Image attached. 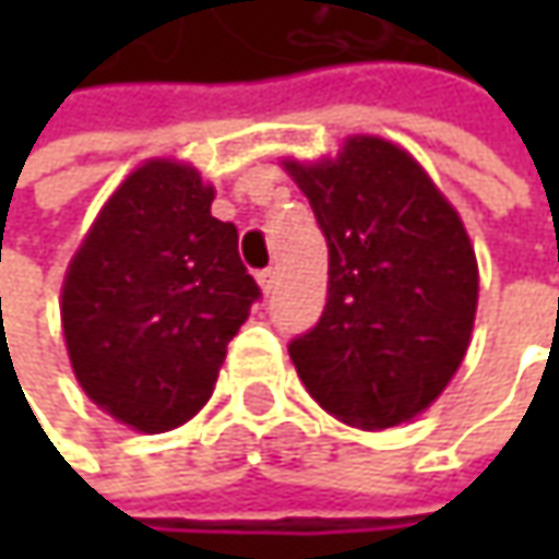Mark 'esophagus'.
Here are the masks:
<instances>
[{
	"label": "esophagus",
	"mask_w": 559,
	"mask_h": 559,
	"mask_svg": "<svg viewBox=\"0 0 559 559\" xmlns=\"http://www.w3.org/2000/svg\"><path fill=\"white\" fill-rule=\"evenodd\" d=\"M258 283H261V289L273 292V286H276V267H264L261 273H258Z\"/></svg>",
	"instance_id": "1"
}]
</instances>
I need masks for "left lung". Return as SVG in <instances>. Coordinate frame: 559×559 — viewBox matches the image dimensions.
Masks as SVG:
<instances>
[{"label": "left lung", "mask_w": 559, "mask_h": 559, "mask_svg": "<svg viewBox=\"0 0 559 559\" xmlns=\"http://www.w3.org/2000/svg\"><path fill=\"white\" fill-rule=\"evenodd\" d=\"M286 170L330 248L326 308L289 342L305 389L360 429L417 417L457 373L476 320L479 270L457 211L379 136Z\"/></svg>", "instance_id": "8db88e82"}]
</instances>
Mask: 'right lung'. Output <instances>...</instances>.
Here are the masks:
<instances>
[{
  "instance_id": "right-lung-1",
  "label": "right lung",
  "mask_w": 559,
  "mask_h": 559,
  "mask_svg": "<svg viewBox=\"0 0 559 559\" xmlns=\"http://www.w3.org/2000/svg\"><path fill=\"white\" fill-rule=\"evenodd\" d=\"M214 189L177 162H145L105 202L61 289L76 382L111 417L167 432L214 392L229 338L261 298Z\"/></svg>"
}]
</instances>
